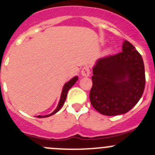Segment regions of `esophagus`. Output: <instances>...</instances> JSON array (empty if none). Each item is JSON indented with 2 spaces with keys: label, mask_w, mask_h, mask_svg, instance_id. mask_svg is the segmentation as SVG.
I'll use <instances>...</instances> for the list:
<instances>
[{
  "label": "esophagus",
  "mask_w": 155,
  "mask_h": 155,
  "mask_svg": "<svg viewBox=\"0 0 155 155\" xmlns=\"http://www.w3.org/2000/svg\"><path fill=\"white\" fill-rule=\"evenodd\" d=\"M90 74V68H89L88 66H84V68L81 70V75L83 77H89Z\"/></svg>",
  "instance_id": "esophagus-1"
}]
</instances>
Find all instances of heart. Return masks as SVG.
Segmentation results:
<instances>
[{"mask_svg": "<svg viewBox=\"0 0 155 155\" xmlns=\"http://www.w3.org/2000/svg\"><path fill=\"white\" fill-rule=\"evenodd\" d=\"M110 52H111V50H107L106 51H105V53H106V54H108V53H109Z\"/></svg>", "mask_w": 155, "mask_h": 155, "instance_id": "1", "label": "heart"}]
</instances>
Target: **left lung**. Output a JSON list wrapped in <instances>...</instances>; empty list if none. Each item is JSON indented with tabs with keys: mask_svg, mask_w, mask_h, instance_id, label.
<instances>
[{
	"mask_svg": "<svg viewBox=\"0 0 155 155\" xmlns=\"http://www.w3.org/2000/svg\"><path fill=\"white\" fill-rule=\"evenodd\" d=\"M90 99L100 114H125L137 104L145 84V67L139 52L124 41L121 53L98 59L93 68Z\"/></svg>",
	"mask_w": 155,
	"mask_h": 155,
	"instance_id": "1",
	"label": "left lung"
}]
</instances>
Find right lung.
<instances>
[{
    "label": "right lung",
    "instance_id": "obj_1",
    "mask_svg": "<svg viewBox=\"0 0 155 155\" xmlns=\"http://www.w3.org/2000/svg\"><path fill=\"white\" fill-rule=\"evenodd\" d=\"M78 80V76H75V77L71 78V79L69 81H68V82H67V83H65V85L63 86V88H62V93H61V96H60V99H59V104H58V105H57V107H56V109H55L54 111H53V112L51 113V114H47V115H43V116L42 115H38V117H40V118H42V117H50V116L53 115V114H56V112H58V111H59V110H60V108L62 107V105H64V103H65V99H66L67 94H68V90H69L71 88V87H72V86L74 85V84H75L76 81H77Z\"/></svg>",
    "mask_w": 155,
    "mask_h": 155
}]
</instances>
